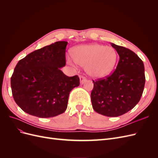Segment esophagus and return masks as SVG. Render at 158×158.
<instances>
[{
    "label": "esophagus",
    "instance_id": "1",
    "mask_svg": "<svg viewBox=\"0 0 158 158\" xmlns=\"http://www.w3.org/2000/svg\"><path fill=\"white\" fill-rule=\"evenodd\" d=\"M80 84H84L85 82H86L87 80H86V78L84 77V76H80Z\"/></svg>",
    "mask_w": 158,
    "mask_h": 158
}]
</instances>
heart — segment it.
<instances>
[{
    "instance_id": "obj_1",
    "label": "heart",
    "mask_w": 158,
    "mask_h": 158,
    "mask_svg": "<svg viewBox=\"0 0 158 158\" xmlns=\"http://www.w3.org/2000/svg\"><path fill=\"white\" fill-rule=\"evenodd\" d=\"M117 59V52L113 47L91 44L75 48L71 63L74 66H85V72L91 77L101 78L113 70Z\"/></svg>"
}]
</instances>
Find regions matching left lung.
Masks as SVG:
<instances>
[{"instance_id":"obj_1","label":"left lung","mask_w":158,"mask_h":158,"mask_svg":"<svg viewBox=\"0 0 158 158\" xmlns=\"http://www.w3.org/2000/svg\"><path fill=\"white\" fill-rule=\"evenodd\" d=\"M119 55L116 69L106 78L93 80L91 101L95 111L107 117L127 113L139 102L145 85L144 65L135 52L111 44Z\"/></svg>"}]
</instances>
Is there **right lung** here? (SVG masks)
<instances>
[{"label":"right lung","instance_id":"1","mask_svg":"<svg viewBox=\"0 0 158 158\" xmlns=\"http://www.w3.org/2000/svg\"><path fill=\"white\" fill-rule=\"evenodd\" d=\"M66 41L35 50L19 60L10 83L14 101L23 111L40 118L63 113L71 90L80 85L77 76L60 70L66 64Z\"/></svg>","mask_w":158,"mask_h":158}]
</instances>
